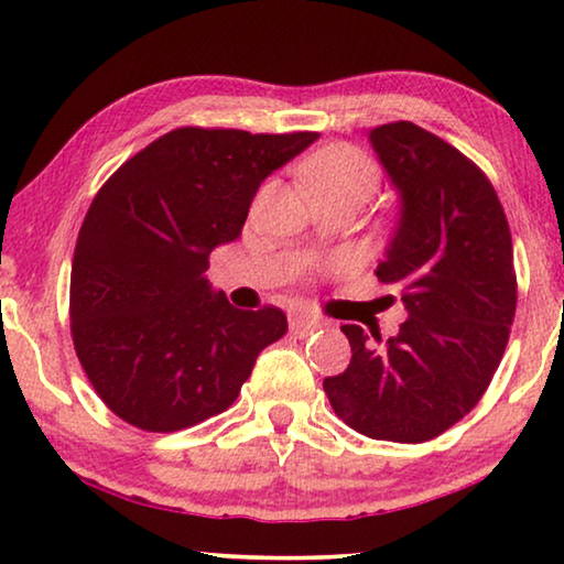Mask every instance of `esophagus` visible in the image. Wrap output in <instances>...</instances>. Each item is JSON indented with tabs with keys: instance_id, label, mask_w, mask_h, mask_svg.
Listing matches in <instances>:
<instances>
[{
	"instance_id": "1",
	"label": "esophagus",
	"mask_w": 564,
	"mask_h": 564,
	"mask_svg": "<svg viewBox=\"0 0 564 564\" xmlns=\"http://www.w3.org/2000/svg\"><path fill=\"white\" fill-rule=\"evenodd\" d=\"M289 326H291V333L295 338H305V336H311L316 328H321L323 321L316 316H308V313H293Z\"/></svg>"
}]
</instances>
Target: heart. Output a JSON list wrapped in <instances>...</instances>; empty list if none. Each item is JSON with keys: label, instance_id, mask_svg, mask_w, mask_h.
Returning a JSON list of instances; mask_svg holds the SVG:
<instances>
[{"label": "heart", "instance_id": "obj_1", "mask_svg": "<svg viewBox=\"0 0 564 564\" xmlns=\"http://www.w3.org/2000/svg\"><path fill=\"white\" fill-rule=\"evenodd\" d=\"M301 174L316 196H352L362 204L373 194L380 171L362 151L328 147L303 161Z\"/></svg>", "mask_w": 564, "mask_h": 564}]
</instances>
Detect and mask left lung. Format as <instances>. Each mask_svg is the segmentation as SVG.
Wrapping results in <instances>:
<instances>
[{
    "mask_svg": "<svg viewBox=\"0 0 564 564\" xmlns=\"http://www.w3.org/2000/svg\"><path fill=\"white\" fill-rule=\"evenodd\" d=\"M368 139L400 196L376 275L408 318L388 340L340 326L352 356L323 390L360 435L423 443L470 413L500 366L518 305L512 238L488 176L447 141L413 121Z\"/></svg>",
    "mask_w": 564,
    "mask_h": 564,
    "instance_id": "left-lung-1",
    "label": "left lung"
}]
</instances>
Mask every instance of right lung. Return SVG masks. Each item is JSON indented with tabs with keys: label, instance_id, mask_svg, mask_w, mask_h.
<instances>
[{
	"label": "right lung",
	"instance_id": "obj_1",
	"mask_svg": "<svg viewBox=\"0 0 564 564\" xmlns=\"http://www.w3.org/2000/svg\"><path fill=\"white\" fill-rule=\"evenodd\" d=\"M318 139L184 127L151 141L99 188L76 238V356L113 415L149 433L224 413L259 352L289 330L281 308L238 311L206 279L241 236L261 181Z\"/></svg>",
	"mask_w": 564,
	"mask_h": 564
}]
</instances>
